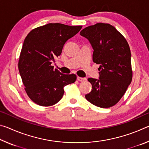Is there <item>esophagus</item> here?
Here are the masks:
<instances>
[{"instance_id":"34e87169","label":"esophagus","mask_w":149,"mask_h":149,"mask_svg":"<svg viewBox=\"0 0 149 149\" xmlns=\"http://www.w3.org/2000/svg\"><path fill=\"white\" fill-rule=\"evenodd\" d=\"M77 79L78 81H79L82 82V81H84L86 80V78H85V77H81L78 76V77H77Z\"/></svg>"}]
</instances>
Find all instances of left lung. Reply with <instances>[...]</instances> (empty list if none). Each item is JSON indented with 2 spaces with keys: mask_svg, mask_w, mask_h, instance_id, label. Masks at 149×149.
Returning <instances> with one entry per match:
<instances>
[{
  "mask_svg": "<svg viewBox=\"0 0 149 149\" xmlns=\"http://www.w3.org/2000/svg\"><path fill=\"white\" fill-rule=\"evenodd\" d=\"M93 50V61L99 66V78H89L92 91L85 95L91 104L103 108L114 106L132 80L131 51L124 37L114 26L98 23L80 32Z\"/></svg>",
  "mask_w": 149,
  "mask_h": 149,
  "instance_id": "obj_1",
  "label": "left lung"
}]
</instances>
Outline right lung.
Listing matches in <instances>:
<instances>
[{
  "label": "right lung",
  "mask_w": 149,
  "mask_h": 149,
  "mask_svg": "<svg viewBox=\"0 0 149 149\" xmlns=\"http://www.w3.org/2000/svg\"><path fill=\"white\" fill-rule=\"evenodd\" d=\"M81 28V26L50 23L33 29L27 35L18 69L27 95L37 104H55L64 95V87L76 80V75L63 74L51 64L61 54L65 42Z\"/></svg>",
  "instance_id": "1"
}]
</instances>
